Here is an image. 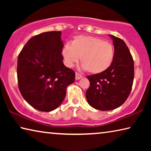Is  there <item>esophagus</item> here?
Here are the masks:
<instances>
[{"label":"esophagus","mask_w":151,"mask_h":151,"mask_svg":"<svg viewBox=\"0 0 151 151\" xmlns=\"http://www.w3.org/2000/svg\"><path fill=\"white\" fill-rule=\"evenodd\" d=\"M83 78V76H82L81 74H79L78 73H75V78L76 80H79V79Z\"/></svg>","instance_id":"obj_1"}]
</instances>
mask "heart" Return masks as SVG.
I'll use <instances>...</instances> for the list:
<instances>
[{
    "label": "heart",
    "mask_w": 151,
    "mask_h": 151,
    "mask_svg": "<svg viewBox=\"0 0 151 151\" xmlns=\"http://www.w3.org/2000/svg\"><path fill=\"white\" fill-rule=\"evenodd\" d=\"M66 66H73L81 57L83 67L91 74L106 71L114 60V49L111 42L89 35H78L62 50Z\"/></svg>",
    "instance_id": "1"
}]
</instances>
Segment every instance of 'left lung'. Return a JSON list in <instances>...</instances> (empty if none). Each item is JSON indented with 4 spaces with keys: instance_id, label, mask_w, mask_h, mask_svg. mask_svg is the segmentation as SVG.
I'll return each mask as SVG.
<instances>
[{
    "instance_id": "1",
    "label": "left lung",
    "mask_w": 151,
    "mask_h": 151,
    "mask_svg": "<svg viewBox=\"0 0 151 151\" xmlns=\"http://www.w3.org/2000/svg\"><path fill=\"white\" fill-rule=\"evenodd\" d=\"M114 57L104 72L87 76L90 86L86 92L88 104L100 111H111L123 104L131 93L134 80V60L122 39L113 35Z\"/></svg>"
}]
</instances>
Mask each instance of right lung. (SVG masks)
<instances>
[{
  "instance_id": "1",
  "label": "right lung",
  "mask_w": 151,
  "mask_h": 151,
  "mask_svg": "<svg viewBox=\"0 0 151 151\" xmlns=\"http://www.w3.org/2000/svg\"><path fill=\"white\" fill-rule=\"evenodd\" d=\"M61 31L42 32L32 37L18 57L17 78L22 96L40 111L58 108L74 83L75 73L64 65Z\"/></svg>"
}]
</instances>
